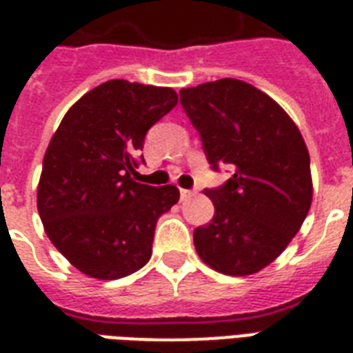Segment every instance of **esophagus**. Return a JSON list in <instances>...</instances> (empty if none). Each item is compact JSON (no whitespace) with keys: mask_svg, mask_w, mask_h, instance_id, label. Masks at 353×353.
I'll list each match as a JSON object with an SVG mask.
<instances>
[{"mask_svg":"<svg viewBox=\"0 0 353 353\" xmlns=\"http://www.w3.org/2000/svg\"><path fill=\"white\" fill-rule=\"evenodd\" d=\"M198 192V190H187V188H181V190H179V196H181V201H185V199H188V198H192L194 194Z\"/></svg>","mask_w":353,"mask_h":353,"instance_id":"obj_1","label":"esophagus"}]
</instances>
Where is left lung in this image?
I'll use <instances>...</instances> for the list:
<instances>
[{
    "label": "left lung",
    "instance_id": "1",
    "mask_svg": "<svg viewBox=\"0 0 353 353\" xmlns=\"http://www.w3.org/2000/svg\"><path fill=\"white\" fill-rule=\"evenodd\" d=\"M207 161L234 168L207 188L210 223L194 231L199 258L216 271L245 276L282 254L312 207L310 154L290 115L243 80L221 79L179 91Z\"/></svg>",
    "mask_w": 353,
    "mask_h": 353
}]
</instances>
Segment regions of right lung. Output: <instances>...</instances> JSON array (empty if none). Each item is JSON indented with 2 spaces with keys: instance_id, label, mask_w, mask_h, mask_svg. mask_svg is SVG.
I'll list each match as a JSON object with an SVG mask.
<instances>
[{
  "instance_id": "1",
  "label": "right lung",
  "mask_w": 353,
  "mask_h": 353,
  "mask_svg": "<svg viewBox=\"0 0 353 353\" xmlns=\"http://www.w3.org/2000/svg\"><path fill=\"white\" fill-rule=\"evenodd\" d=\"M176 104L170 88L108 80L74 102L52 135L38 212L52 245L88 276L122 279L152 256L155 223L179 190L132 176L146 132Z\"/></svg>"
}]
</instances>
